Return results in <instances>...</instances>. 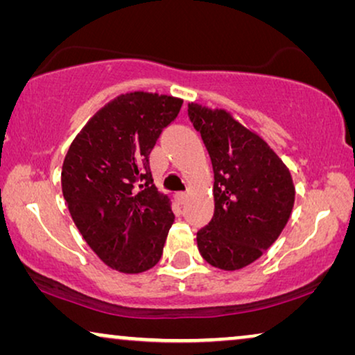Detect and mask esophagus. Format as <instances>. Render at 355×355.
Segmentation results:
<instances>
[{
	"mask_svg": "<svg viewBox=\"0 0 355 355\" xmlns=\"http://www.w3.org/2000/svg\"><path fill=\"white\" fill-rule=\"evenodd\" d=\"M174 198H176L178 203H181V205H182V203L187 200V193L186 192H176V193H174Z\"/></svg>",
	"mask_w": 355,
	"mask_h": 355,
	"instance_id": "esophagus-1",
	"label": "esophagus"
}]
</instances>
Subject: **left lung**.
Returning a JSON list of instances; mask_svg holds the SVG:
<instances>
[{
	"label": "left lung",
	"mask_w": 355,
	"mask_h": 355,
	"mask_svg": "<svg viewBox=\"0 0 355 355\" xmlns=\"http://www.w3.org/2000/svg\"><path fill=\"white\" fill-rule=\"evenodd\" d=\"M189 118L215 173V213L197 232V247L211 266L241 270L284 230L295 198L293 176L275 150L230 111L189 103Z\"/></svg>",
	"instance_id": "1"
}]
</instances>
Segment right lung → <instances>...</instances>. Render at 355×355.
Here are the masks:
<instances>
[{
  "label": "right lung",
  "mask_w": 355,
  "mask_h": 355,
  "mask_svg": "<svg viewBox=\"0 0 355 355\" xmlns=\"http://www.w3.org/2000/svg\"><path fill=\"white\" fill-rule=\"evenodd\" d=\"M181 106V98L150 92L118 95L92 116L62 162L72 221L98 259L121 273H144L162 259L174 213L153 184L150 152Z\"/></svg>",
  "instance_id": "add662e5"
}]
</instances>
